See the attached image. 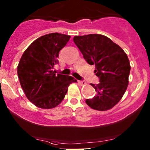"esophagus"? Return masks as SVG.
<instances>
[{"label":"esophagus","instance_id":"1","mask_svg":"<svg viewBox=\"0 0 150 150\" xmlns=\"http://www.w3.org/2000/svg\"><path fill=\"white\" fill-rule=\"evenodd\" d=\"M78 83L80 85H81V86H84V85L86 84V81H78Z\"/></svg>","mask_w":150,"mask_h":150}]
</instances>
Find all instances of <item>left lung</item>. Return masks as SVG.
<instances>
[{
  "label": "left lung",
  "instance_id": "8db88e82",
  "mask_svg": "<svg viewBox=\"0 0 150 150\" xmlns=\"http://www.w3.org/2000/svg\"><path fill=\"white\" fill-rule=\"evenodd\" d=\"M74 42L90 65H95V73L99 83L91 86L97 95L86 102L90 108L105 111L120 101L129 84L131 66L128 56L119 45L99 34L75 36Z\"/></svg>",
  "mask_w": 150,
  "mask_h": 150
}]
</instances>
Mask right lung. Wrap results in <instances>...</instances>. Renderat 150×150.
Returning <instances> with one entry per match:
<instances>
[{"label": "right lung", "mask_w": 150, "mask_h": 150, "mask_svg": "<svg viewBox=\"0 0 150 150\" xmlns=\"http://www.w3.org/2000/svg\"><path fill=\"white\" fill-rule=\"evenodd\" d=\"M71 37L50 33L35 40L22 55L17 67L18 77L24 93L38 108L50 109L62 102L68 87L76 80L72 76L55 74L59 51Z\"/></svg>", "instance_id": "add662e5"}]
</instances>
